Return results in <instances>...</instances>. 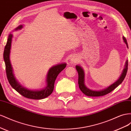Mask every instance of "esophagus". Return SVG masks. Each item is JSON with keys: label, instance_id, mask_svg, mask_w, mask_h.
I'll return each mask as SVG.
<instances>
[{"label": "esophagus", "instance_id": "1", "mask_svg": "<svg viewBox=\"0 0 131 131\" xmlns=\"http://www.w3.org/2000/svg\"><path fill=\"white\" fill-rule=\"evenodd\" d=\"M76 61H77V58H76V57H73L70 59V61L71 63L76 62Z\"/></svg>", "mask_w": 131, "mask_h": 131}]
</instances>
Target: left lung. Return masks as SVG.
Here are the masks:
<instances>
[{
  "mask_svg": "<svg viewBox=\"0 0 131 131\" xmlns=\"http://www.w3.org/2000/svg\"><path fill=\"white\" fill-rule=\"evenodd\" d=\"M124 42L126 44L127 47L128 48V44L127 42L126 39L124 37H122ZM76 69L78 73V85H79V88L80 90L82 91V92L85 95L88 96H103L105 95L108 93H110L111 91H113L114 89H115L117 86L120 84L122 81H124V78L126 77L127 72L128 70V60L126 61L125 65V68L122 71V72L121 74V76H119L118 79L115 81L114 83L109 85V87H106L105 89H102V90L96 91V90H93V89H91L88 88L85 84V73L84 71L82 68V67L80 65H76Z\"/></svg>",
  "mask_w": 131,
  "mask_h": 131,
  "instance_id": "left-lung-1",
  "label": "left lung"
}]
</instances>
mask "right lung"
Returning <instances> with one entry per match:
<instances>
[{"label":"right lung","instance_id":"right-lung-1","mask_svg":"<svg viewBox=\"0 0 131 131\" xmlns=\"http://www.w3.org/2000/svg\"><path fill=\"white\" fill-rule=\"evenodd\" d=\"M22 28H23V25H21L15 29L14 31L21 29ZM13 37V35L10 33L7 38V43L3 54L4 60L5 63L6 76L10 84L15 90H16L22 96L27 98L39 100L47 98L53 92L56 78L58 74L65 68L66 63L63 62L59 63V64L52 66L49 69L46 76V86L44 88L40 89H35H35L32 90V89L27 88L22 85L18 82L13 73V69L10 60V54Z\"/></svg>","mask_w":131,"mask_h":131}]
</instances>
